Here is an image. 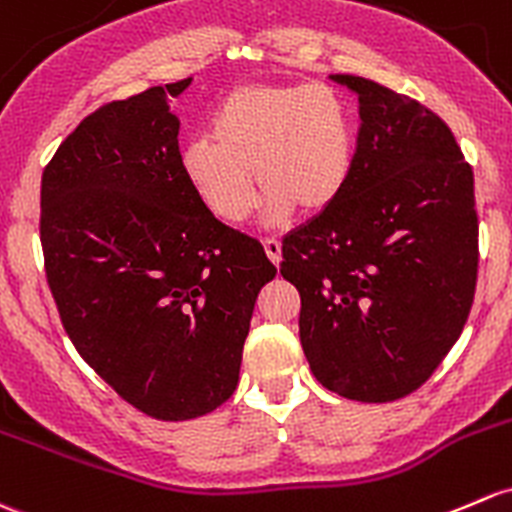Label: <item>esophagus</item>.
Returning a JSON list of instances; mask_svg holds the SVG:
<instances>
[{"label": "esophagus", "mask_w": 512, "mask_h": 512, "mask_svg": "<svg viewBox=\"0 0 512 512\" xmlns=\"http://www.w3.org/2000/svg\"><path fill=\"white\" fill-rule=\"evenodd\" d=\"M262 245H265V252H267V257H270L272 265L279 267V262H282V242L274 240V238H267Z\"/></svg>", "instance_id": "obj_1"}]
</instances>
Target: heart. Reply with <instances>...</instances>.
<instances>
[{
  "instance_id": "obj_1",
  "label": "heart",
  "mask_w": 512,
  "mask_h": 512,
  "mask_svg": "<svg viewBox=\"0 0 512 512\" xmlns=\"http://www.w3.org/2000/svg\"><path fill=\"white\" fill-rule=\"evenodd\" d=\"M353 157L351 110L336 90L321 83H255L225 95L206 137L181 154V174L225 225L250 218L255 176L267 218L279 223L297 208L306 215L328 211L351 181Z\"/></svg>"
}]
</instances>
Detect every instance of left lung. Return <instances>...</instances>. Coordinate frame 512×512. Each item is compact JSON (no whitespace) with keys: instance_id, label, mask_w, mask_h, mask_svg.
I'll list each match as a JSON object with an SVG mask.
<instances>
[{"instance_id":"1","label":"left lung","mask_w":512,"mask_h":512,"mask_svg":"<svg viewBox=\"0 0 512 512\" xmlns=\"http://www.w3.org/2000/svg\"><path fill=\"white\" fill-rule=\"evenodd\" d=\"M353 174L336 203L282 240L301 294L314 378L355 402L417 390L464 331L476 292L473 171L451 129L417 100L358 75Z\"/></svg>"}]
</instances>
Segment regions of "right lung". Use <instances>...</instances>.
<instances>
[{"mask_svg":"<svg viewBox=\"0 0 512 512\" xmlns=\"http://www.w3.org/2000/svg\"><path fill=\"white\" fill-rule=\"evenodd\" d=\"M188 85L100 107L41 179L43 260L68 338L122 400L164 422L233 395L255 299L277 274L181 174L169 100Z\"/></svg>","mask_w":512,"mask_h":512,"instance_id":"obj_1","label":"right lung"}]
</instances>
